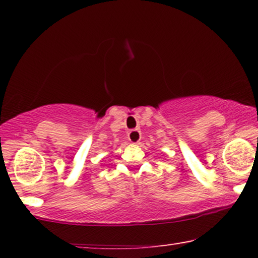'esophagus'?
I'll list each match as a JSON object with an SVG mask.
<instances>
[{"instance_id":"1","label":"esophagus","mask_w":258,"mask_h":258,"mask_svg":"<svg viewBox=\"0 0 258 258\" xmlns=\"http://www.w3.org/2000/svg\"><path fill=\"white\" fill-rule=\"evenodd\" d=\"M128 139L132 143H139L141 140V132L139 129H133L130 130L128 134Z\"/></svg>"}]
</instances>
